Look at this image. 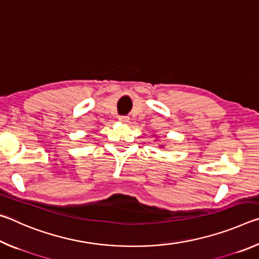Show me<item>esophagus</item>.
I'll use <instances>...</instances> for the list:
<instances>
[{
	"mask_svg": "<svg viewBox=\"0 0 259 259\" xmlns=\"http://www.w3.org/2000/svg\"><path fill=\"white\" fill-rule=\"evenodd\" d=\"M119 121L123 122V123H126V122H129V116H126V115H120V116H119Z\"/></svg>",
	"mask_w": 259,
	"mask_h": 259,
	"instance_id": "esophagus-1",
	"label": "esophagus"
}]
</instances>
